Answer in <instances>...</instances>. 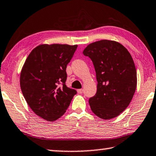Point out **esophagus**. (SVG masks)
<instances>
[{
  "mask_svg": "<svg viewBox=\"0 0 156 156\" xmlns=\"http://www.w3.org/2000/svg\"><path fill=\"white\" fill-rule=\"evenodd\" d=\"M83 91H84V90H83V89H79V90H77L78 94H83Z\"/></svg>",
  "mask_w": 156,
  "mask_h": 156,
  "instance_id": "esophagus-1",
  "label": "esophagus"
}]
</instances>
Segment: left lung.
<instances>
[{
    "instance_id": "left-lung-1",
    "label": "left lung",
    "mask_w": 156,
    "mask_h": 156,
    "mask_svg": "<svg viewBox=\"0 0 156 156\" xmlns=\"http://www.w3.org/2000/svg\"><path fill=\"white\" fill-rule=\"evenodd\" d=\"M94 66L97 91L90 98L91 110L103 119H110L126 110L137 87L134 62L126 48L115 41L101 40L84 49Z\"/></svg>"
}]
</instances>
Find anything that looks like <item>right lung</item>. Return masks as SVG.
<instances>
[{"label": "right lung", "mask_w": 156, "mask_h": 156, "mask_svg": "<svg viewBox=\"0 0 156 156\" xmlns=\"http://www.w3.org/2000/svg\"><path fill=\"white\" fill-rule=\"evenodd\" d=\"M77 45L42 44L30 53L20 77L25 99L37 115L49 122L62 116L76 90L66 85V66Z\"/></svg>", "instance_id": "obj_1"}]
</instances>
